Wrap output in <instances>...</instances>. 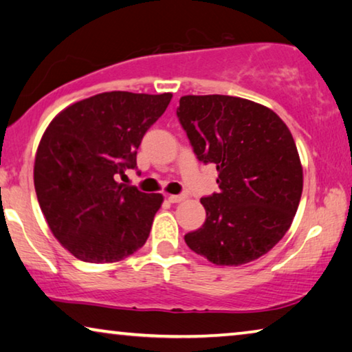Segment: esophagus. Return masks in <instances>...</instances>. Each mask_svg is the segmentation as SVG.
<instances>
[{"mask_svg":"<svg viewBox=\"0 0 352 352\" xmlns=\"http://www.w3.org/2000/svg\"><path fill=\"white\" fill-rule=\"evenodd\" d=\"M170 203H181L186 199V195H168Z\"/></svg>","mask_w":352,"mask_h":352,"instance_id":"34e87169","label":"esophagus"}]
</instances>
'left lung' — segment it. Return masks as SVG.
<instances>
[{"label":"left lung","instance_id":"1","mask_svg":"<svg viewBox=\"0 0 352 352\" xmlns=\"http://www.w3.org/2000/svg\"><path fill=\"white\" fill-rule=\"evenodd\" d=\"M176 115L197 159L217 166L220 188L201 198L206 221L186 244L217 266L266 255L293 223L304 186L289 129L270 108L232 96H184Z\"/></svg>","mask_w":352,"mask_h":352}]
</instances>
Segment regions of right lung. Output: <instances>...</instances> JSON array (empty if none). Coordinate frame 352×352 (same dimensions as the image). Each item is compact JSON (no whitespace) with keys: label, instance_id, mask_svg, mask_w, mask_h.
<instances>
[{"label":"right lung","instance_id":"obj_1","mask_svg":"<svg viewBox=\"0 0 352 352\" xmlns=\"http://www.w3.org/2000/svg\"><path fill=\"white\" fill-rule=\"evenodd\" d=\"M173 94L111 91L75 102L55 116L34 162L37 201L66 250L86 263H116L148 239L160 193L116 182L137 168V149Z\"/></svg>","mask_w":352,"mask_h":352}]
</instances>
